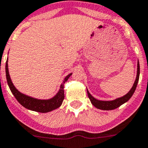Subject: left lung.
I'll return each instance as SVG.
<instances>
[{
    "label": "left lung",
    "instance_id": "obj_1",
    "mask_svg": "<svg viewBox=\"0 0 148 148\" xmlns=\"http://www.w3.org/2000/svg\"><path fill=\"white\" fill-rule=\"evenodd\" d=\"M139 76H140V64L139 62L137 64V77H136V81L134 82V86L132 87V88L130 89L128 93H127L126 95H124L123 97H121V98H119V99H116V100H113V101H99V100H97L94 98V97L92 96V95L90 94L88 91V96L90 101L92 103V105L94 106L95 107H96L97 109H102V110H112V109H115L119 107L121 105H123L125 102H127L128 100H129L130 98L132 97L133 94L135 92L136 90V88H137V83H138V81H139Z\"/></svg>",
    "mask_w": 148,
    "mask_h": 148
}]
</instances>
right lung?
Listing matches in <instances>:
<instances>
[{
  "label": "right lung",
  "instance_id": "right-lung-1",
  "mask_svg": "<svg viewBox=\"0 0 148 148\" xmlns=\"http://www.w3.org/2000/svg\"><path fill=\"white\" fill-rule=\"evenodd\" d=\"M5 71H6V78L8 86L10 88L11 92L12 94L14 95L17 101L19 103L26 108L28 109L32 110V111L39 112H48L52 110L59 108L61 106L62 102L64 99V84L68 80L71 75L72 74H68L67 76L64 78V83L60 85V89L58 92V93L51 99L49 100H39V99H36L31 97L27 96L25 95L21 94V92H19L15 87L14 86L13 83L11 82V77L8 73V60L6 62V66H5Z\"/></svg>",
  "mask_w": 148,
  "mask_h": 148
}]
</instances>
